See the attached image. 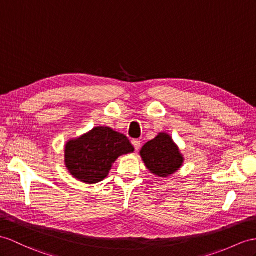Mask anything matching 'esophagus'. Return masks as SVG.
Masks as SVG:
<instances>
[{
    "instance_id": "obj_1",
    "label": "esophagus",
    "mask_w": 256,
    "mask_h": 256,
    "mask_svg": "<svg viewBox=\"0 0 256 256\" xmlns=\"http://www.w3.org/2000/svg\"><path fill=\"white\" fill-rule=\"evenodd\" d=\"M132 143L134 148H136V151H138V150H139L140 146H141V142H140L138 139H134V140L132 141Z\"/></svg>"
}]
</instances>
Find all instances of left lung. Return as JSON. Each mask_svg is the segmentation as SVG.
<instances>
[{
    "label": "left lung",
    "instance_id": "left-lung-1",
    "mask_svg": "<svg viewBox=\"0 0 256 256\" xmlns=\"http://www.w3.org/2000/svg\"><path fill=\"white\" fill-rule=\"evenodd\" d=\"M140 155L148 170L162 178L175 174L184 160L172 136L165 132H160L153 140L146 142Z\"/></svg>",
    "mask_w": 256,
    "mask_h": 256
}]
</instances>
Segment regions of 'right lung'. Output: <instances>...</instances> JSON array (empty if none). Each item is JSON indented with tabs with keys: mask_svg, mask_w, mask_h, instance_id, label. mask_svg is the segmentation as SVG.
I'll return each instance as SVG.
<instances>
[{
	"mask_svg": "<svg viewBox=\"0 0 256 256\" xmlns=\"http://www.w3.org/2000/svg\"><path fill=\"white\" fill-rule=\"evenodd\" d=\"M134 148L124 134L108 127H96L65 146V165L79 182L98 184L106 178L115 160Z\"/></svg>",
	"mask_w": 256,
	"mask_h": 256,
	"instance_id": "obj_1",
	"label": "right lung"
}]
</instances>
